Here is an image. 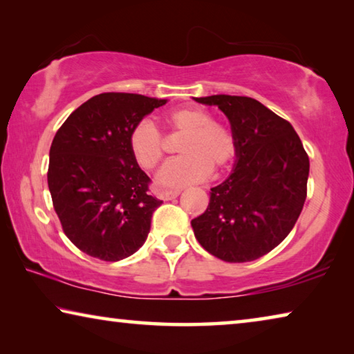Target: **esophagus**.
Returning <instances> with one entry per match:
<instances>
[{"label":"esophagus","mask_w":354,"mask_h":354,"mask_svg":"<svg viewBox=\"0 0 354 354\" xmlns=\"http://www.w3.org/2000/svg\"><path fill=\"white\" fill-rule=\"evenodd\" d=\"M181 194V190L179 189H173V190H165L164 194H162V198L164 200H173V198H176V196Z\"/></svg>","instance_id":"1"}]
</instances>
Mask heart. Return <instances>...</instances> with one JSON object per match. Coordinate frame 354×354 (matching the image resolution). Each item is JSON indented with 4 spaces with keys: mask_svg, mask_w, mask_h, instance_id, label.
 I'll list each match as a JSON object with an SVG mask.
<instances>
[{
    "mask_svg": "<svg viewBox=\"0 0 354 354\" xmlns=\"http://www.w3.org/2000/svg\"><path fill=\"white\" fill-rule=\"evenodd\" d=\"M165 123L173 134H184L178 145L183 156L170 160L159 173L164 185H184L203 181L209 171L226 169L236 158V136L226 124L214 122L201 107H181L170 112ZM129 153L140 169L151 171L162 162L165 147L153 123L142 120L128 134Z\"/></svg>",
    "mask_w": 354,
    "mask_h": 354,
    "instance_id": "obj_1",
    "label": "heart"
}]
</instances>
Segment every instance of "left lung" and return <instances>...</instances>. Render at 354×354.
Masks as SVG:
<instances>
[{
    "label": "left lung",
    "instance_id": "1",
    "mask_svg": "<svg viewBox=\"0 0 354 354\" xmlns=\"http://www.w3.org/2000/svg\"><path fill=\"white\" fill-rule=\"evenodd\" d=\"M218 106L237 142V164L211 189L205 212L190 221L196 241L225 262L270 253L295 226L308 195L309 158L295 129L250 97L195 98Z\"/></svg>",
    "mask_w": 354,
    "mask_h": 354
}]
</instances>
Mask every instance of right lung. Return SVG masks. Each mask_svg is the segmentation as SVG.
<instances>
[{
	"label": "right lung",
	"instance_id": "right-lung-1",
	"mask_svg": "<svg viewBox=\"0 0 354 354\" xmlns=\"http://www.w3.org/2000/svg\"><path fill=\"white\" fill-rule=\"evenodd\" d=\"M167 100L95 95L70 113L50 148L48 187L62 230L82 253L115 262L139 250L159 198L129 153L136 123Z\"/></svg>",
	"mask_w": 354,
	"mask_h": 354
}]
</instances>
